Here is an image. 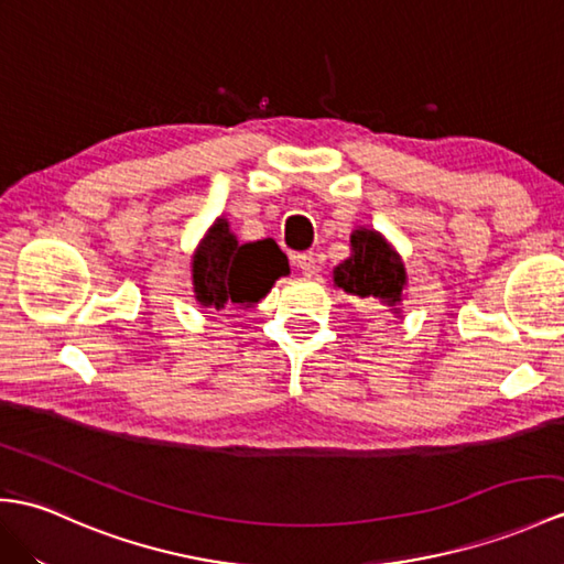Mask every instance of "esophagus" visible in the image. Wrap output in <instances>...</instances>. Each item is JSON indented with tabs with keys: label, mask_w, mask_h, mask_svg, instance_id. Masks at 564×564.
I'll return each instance as SVG.
<instances>
[{
	"label": "esophagus",
	"mask_w": 564,
	"mask_h": 564,
	"mask_svg": "<svg viewBox=\"0 0 564 564\" xmlns=\"http://www.w3.org/2000/svg\"><path fill=\"white\" fill-rule=\"evenodd\" d=\"M293 264L305 273V276H314V271H317V259H314L312 252H303V254H295L293 257Z\"/></svg>",
	"instance_id": "34e87169"
}]
</instances>
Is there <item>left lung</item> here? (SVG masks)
I'll use <instances>...</instances> for the list:
<instances>
[{"label": "left lung", "instance_id": "8db88e82", "mask_svg": "<svg viewBox=\"0 0 564 564\" xmlns=\"http://www.w3.org/2000/svg\"><path fill=\"white\" fill-rule=\"evenodd\" d=\"M403 259L382 232L356 228L350 232V257L334 267V285L360 300H379L394 314H401L405 295Z\"/></svg>", "mask_w": 564, "mask_h": 564}]
</instances>
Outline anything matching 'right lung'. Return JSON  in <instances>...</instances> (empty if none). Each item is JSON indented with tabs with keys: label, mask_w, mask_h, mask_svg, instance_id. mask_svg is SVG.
I'll list each match as a JSON object with an SVG mask.
<instances>
[{
	"label": "right lung",
	"mask_w": 564,
	"mask_h": 564,
	"mask_svg": "<svg viewBox=\"0 0 564 564\" xmlns=\"http://www.w3.org/2000/svg\"><path fill=\"white\" fill-rule=\"evenodd\" d=\"M288 273V259L273 240L240 242L226 216H218L192 254L196 305L252 310Z\"/></svg>",
	"instance_id": "right-lung-1"
}]
</instances>
